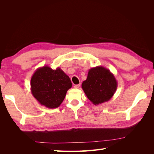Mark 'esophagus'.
Returning a JSON list of instances; mask_svg holds the SVG:
<instances>
[{
  "mask_svg": "<svg viewBox=\"0 0 154 154\" xmlns=\"http://www.w3.org/2000/svg\"><path fill=\"white\" fill-rule=\"evenodd\" d=\"M80 87V84H78V85H74V88H78L79 87Z\"/></svg>",
  "mask_w": 154,
  "mask_h": 154,
  "instance_id": "1",
  "label": "esophagus"
}]
</instances>
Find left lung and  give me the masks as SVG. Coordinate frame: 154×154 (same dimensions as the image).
Masks as SVG:
<instances>
[{"label": "left lung", "mask_w": 154, "mask_h": 154, "mask_svg": "<svg viewBox=\"0 0 154 154\" xmlns=\"http://www.w3.org/2000/svg\"><path fill=\"white\" fill-rule=\"evenodd\" d=\"M82 87L88 99L97 105L112 98L117 89L118 82L110 70L97 66L89 69Z\"/></svg>", "instance_id": "8db88e82"}]
</instances>
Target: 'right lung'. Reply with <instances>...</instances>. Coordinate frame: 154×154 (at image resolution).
Masks as SVG:
<instances>
[{
	"mask_svg": "<svg viewBox=\"0 0 154 154\" xmlns=\"http://www.w3.org/2000/svg\"><path fill=\"white\" fill-rule=\"evenodd\" d=\"M72 87L69 77L60 67L55 70L48 66L37 69L31 78V91L41 105L55 109L63 102Z\"/></svg>",
	"mask_w": 154,
	"mask_h": 154,
	"instance_id": "obj_1",
	"label": "right lung"
}]
</instances>
